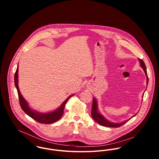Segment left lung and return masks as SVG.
<instances>
[{"label":"left lung","mask_w":159,"mask_h":159,"mask_svg":"<svg viewBox=\"0 0 159 159\" xmlns=\"http://www.w3.org/2000/svg\"><path fill=\"white\" fill-rule=\"evenodd\" d=\"M138 59L139 61L141 67L143 68L144 73H145V74H146V77H147V86H148V74H147V70H146V67L145 64H144V62H143V60H141L140 59ZM136 114L134 115L132 117H134L135 116H136ZM91 115H92V117H93V120L95 122H97L98 124H100L101 125H103V126H105V127H116V128H117L119 127H120L123 124H124L125 122H128L131 119L130 118V119H129L127 120H125V121H124L122 122H120V123H113V122H111L108 120L107 119H105L101 114L98 112V111L97 102L96 99L94 97L93 98V101H92V107Z\"/></svg>","instance_id":"8db88e82"}]
</instances>
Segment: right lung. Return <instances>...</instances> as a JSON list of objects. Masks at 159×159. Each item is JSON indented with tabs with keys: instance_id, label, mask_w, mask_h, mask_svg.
<instances>
[{
	"instance_id": "add662e5",
	"label": "right lung",
	"mask_w": 159,
	"mask_h": 159,
	"mask_svg": "<svg viewBox=\"0 0 159 159\" xmlns=\"http://www.w3.org/2000/svg\"><path fill=\"white\" fill-rule=\"evenodd\" d=\"M18 78V66L17 67L15 74V84L17 91H18L20 106L23 111L29 116L32 117L33 119L35 120L36 121H37L39 123H41V124H49L54 123V122L57 121L58 120H59L60 118L62 116V115L64 114V110L65 108L66 104L68 102V99L71 97H72L73 95H71L70 96H69L68 98L62 103V105L55 111L49 112V113H39L37 111H35L32 110L29 107L27 101L24 98L23 95H21L20 91L19 89Z\"/></svg>"
}]
</instances>
